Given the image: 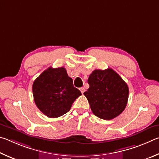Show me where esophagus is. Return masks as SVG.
Masks as SVG:
<instances>
[{
	"instance_id": "obj_1",
	"label": "esophagus",
	"mask_w": 159,
	"mask_h": 159,
	"mask_svg": "<svg viewBox=\"0 0 159 159\" xmlns=\"http://www.w3.org/2000/svg\"><path fill=\"white\" fill-rule=\"evenodd\" d=\"M80 90L82 92V93H83L85 91V89L84 87H81V88H80Z\"/></svg>"
}]
</instances>
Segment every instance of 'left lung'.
Segmentation results:
<instances>
[{"mask_svg": "<svg viewBox=\"0 0 159 159\" xmlns=\"http://www.w3.org/2000/svg\"><path fill=\"white\" fill-rule=\"evenodd\" d=\"M88 84L89 88L84 94L96 116L110 120L119 116L126 108L129 87L112 68L93 70L89 77Z\"/></svg>", "mask_w": 159, "mask_h": 159, "instance_id": "1", "label": "left lung"}]
</instances>
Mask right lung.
I'll use <instances>...</instances> for the list:
<instances>
[{
	"label": "right lung",
	"mask_w": 159,
	"mask_h": 159,
	"mask_svg": "<svg viewBox=\"0 0 159 159\" xmlns=\"http://www.w3.org/2000/svg\"><path fill=\"white\" fill-rule=\"evenodd\" d=\"M33 94L36 106L49 118L68 112L75 99L82 95L63 67H49L42 72L33 82Z\"/></svg>",
	"instance_id": "1"
}]
</instances>
